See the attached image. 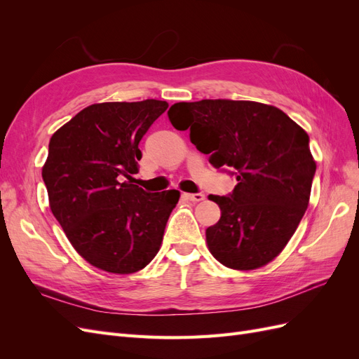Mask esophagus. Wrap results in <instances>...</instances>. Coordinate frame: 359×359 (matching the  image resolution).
Instances as JSON below:
<instances>
[{
  "label": "esophagus",
  "mask_w": 359,
  "mask_h": 359,
  "mask_svg": "<svg viewBox=\"0 0 359 359\" xmlns=\"http://www.w3.org/2000/svg\"><path fill=\"white\" fill-rule=\"evenodd\" d=\"M184 196H186V199H189L191 202H201L205 199V194H202V193H186Z\"/></svg>",
  "instance_id": "34e87169"
}]
</instances>
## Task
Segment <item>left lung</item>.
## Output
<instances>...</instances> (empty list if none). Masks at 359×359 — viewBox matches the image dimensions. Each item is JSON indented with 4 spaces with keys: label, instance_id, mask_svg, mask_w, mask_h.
I'll return each mask as SVG.
<instances>
[{
    "label": "left lung",
    "instance_id": "left-lung-1",
    "mask_svg": "<svg viewBox=\"0 0 359 359\" xmlns=\"http://www.w3.org/2000/svg\"><path fill=\"white\" fill-rule=\"evenodd\" d=\"M168 116L215 168H231L229 196H210L222 217L206 229L211 255L252 271L274 260L306 212L316 172L309 135L278 107L248 100L180 102Z\"/></svg>",
    "mask_w": 359,
    "mask_h": 359
}]
</instances>
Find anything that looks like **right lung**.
Listing matches in <instances>:
<instances>
[{
    "instance_id": "right-lung-1",
    "label": "right lung",
    "mask_w": 359,
    "mask_h": 359,
    "mask_svg": "<svg viewBox=\"0 0 359 359\" xmlns=\"http://www.w3.org/2000/svg\"><path fill=\"white\" fill-rule=\"evenodd\" d=\"M168 102H106L76 114L52 135L41 177L49 206L86 262L133 274L158 253L178 190L147 193L135 184L139 142Z\"/></svg>"
}]
</instances>
